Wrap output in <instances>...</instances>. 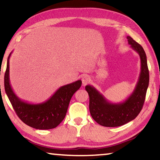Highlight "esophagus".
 Listing matches in <instances>:
<instances>
[{
  "label": "esophagus",
  "mask_w": 160,
  "mask_h": 160,
  "mask_svg": "<svg viewBox=\"0 0 160 160\" xmlns=\"http://www.w3.org/2000/svg\"><path fill=\"white\" fill-rule=\"evenodd\" d=\"M90 78L88 77V76H84L82 78V85L84 86H85L86 85H88V83H90Z\"/></svg>",
  "instance_id": "esophagus-1"
}]
</instances>
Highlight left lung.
I'll return each instance as SVG.
<instances>
[{"label":"left lung","instance_id":"8db88e82","mask_svg":"<svg viewBox=\"0 0 160 160\" xmlns=\"http://www.w3.org/2000/svg\"><path fill=\"white\" fill-rule=\"evenodd\" d=\"M128 44L139 54L140 72L135 89L125 101L112 103L108 101L92 85H86L90 97V112L92 117L99 125L105 127H118L130 122L137 117L144 104L149 85V70L147 56L138 43L127 36Z\"/></svg>","mask_w":160,"mask_h":160}]
</instances>
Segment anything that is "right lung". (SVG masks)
Instances as JSON below:
<instances>
[{
    "label": "right lung",
    "instance_id": "obj_1",
    "mask_svg": "<svg viewBox=\"0 0 160 160\" xmlns=\"http://www.w3.org/2000/svg\"><path fill=\"white\" fill-rule=\"evenodd\" d=\"M8 58L4 77L5 90L13 109L22 121L32 128L48 130L56 128L63 120L72 95L82 85L80 80L59 88L46 102L31 104L16 95L10 83L9 59Z\"/></svg>",
    "mask_w": 160,
    "mask_h": 160
}]
</instances>
